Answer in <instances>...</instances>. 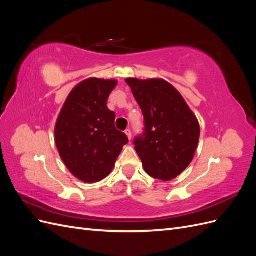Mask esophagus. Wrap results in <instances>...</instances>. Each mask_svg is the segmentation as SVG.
<instances>
[{
    "mask_svg": "<svg viewBox=\"0 0 256 256\" xmlns=\"http://www.w3.org/2000/svg\"><path fill=\"white\" fill-rule=\"evenodd\" d=\"M125 134H126V136H128L129 140H131V136H132V134H131V130H130V129H126V130H125Z\"/></svg>",
    "mask_w": 256,
    "mask_h": 256,
    "instance_id": "34e87169",
    "label": "esophagus"
}]
</instances>
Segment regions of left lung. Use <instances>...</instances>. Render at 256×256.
I'll list each match as a JSON object with an SVG mask.
<instances>
[{
	"label": "left lung",
	"mask_w": 256,
	"mask_h": 256,
	"mask_svg": "<svg viewBox=\"0 0 256 256\" xmlns=\"http://www.w3.org/2000/svg\"><path fill=\"white\" fill-rule=\"evenodd\" d=\"M144 116L143 132L134 148L145 172L160 180L182 173L194 156L200 125L182 95L161 79H127Z\"/></svg>",
	"instance_id": "1"
}]
</instances>
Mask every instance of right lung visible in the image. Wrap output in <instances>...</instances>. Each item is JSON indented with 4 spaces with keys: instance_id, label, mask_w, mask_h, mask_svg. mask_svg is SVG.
Segmentation results:
<instances>
[{
    "instance_id": "add662e5",
    "label": "right lung",
    "mask_w": 256,
    "mask_h": 256,
    "mask_svg": "<svg viewBox=\"0 0 256 256\" xmlns=\"http://www.w3.org/2000/svg\"><path fill=\"white\" fill-rule=\"evenodd\" d=\"M118 82L90 78L67 97L56 125L62 160L76 178L96 182L110 174L127 136L115 128V113L106 102Z\"/></svg>"
}]
</instances>
